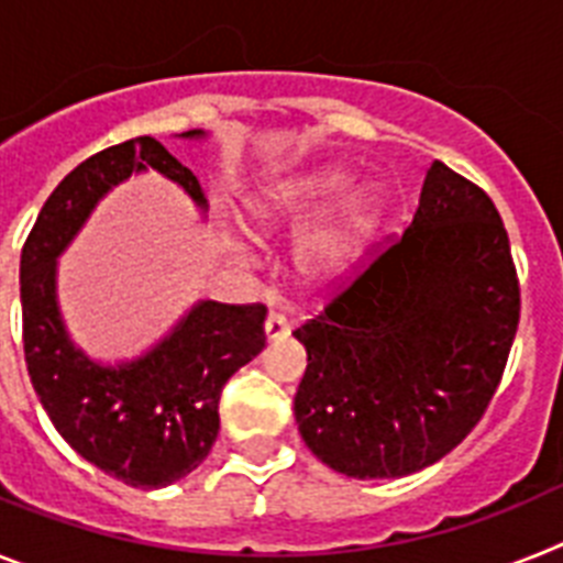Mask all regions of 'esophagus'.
I'll list each match as a JSON object with an SVG mask.
<instances>
[{"label": "esophagus", "instance_id": "esophagus-1", "mask_svg": "<svg viewBox=\"0 0 563 563\" xmlns=\"http://www.w3.org/2000/svg\"><path fill=\"white\" fill-rule=\"evenodd\" d=\"M263 331H266L268 342H280V340H286L288 331H291V325H288L286 314H280V311H268Z\"/></svg>", "mask_w": 563, "mask_h": 563}]
</instances>
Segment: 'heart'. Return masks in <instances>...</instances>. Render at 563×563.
Listing matches in <instances>:
<instances>
[{
	"label": "heart",
	"mask_w": 563,
	"mask_h": 563,
	"mask_svg": "<svg viewBox=\"0 0 563 563\" xmlns=\"http://www.w3.org/2000/svg\"><path fill=\"white\" fill-rule=\"evenodd\" d=\"M351 187L354 175L342 166H317L261 180L241 198L243 229L252 238H275L311 222L291 246V272L311 291L334 288L354 275L388 218L383 192L363 187L349 196ZM232 249L241 252L243 243L232 238Z\"/></svg>",
	"instance_id": "1"
}]
</instances>
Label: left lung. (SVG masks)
<instances>
[{
  "mask_svg": "<svg viewBox=\"0 0 563 563\" xmlns=\"http://www.w3.org/2000/svg\"><path fill=\"white\" fill-rule=\"evenodd\" d=\"M518 325V280L493 200L433 161L399 243L295 331L309 365L295 419L351 478H402L482 419Z\"/></svg>",
  "mask_w": 563,
  "mask_h": 563,
  "instance_id": "left-lung-1",
  "label": "left lung"
}]
</instances>
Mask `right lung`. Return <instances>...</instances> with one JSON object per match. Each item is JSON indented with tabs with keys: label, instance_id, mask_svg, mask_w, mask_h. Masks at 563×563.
<instances>
[{
	"label": "right lung",
	"instance_id": "add662e5",
	"mask_svg": "<svg viewBox=\"0 0 563 563\" xmlns=\"http://www.w3.org/2000/svg\"><path fill=\"white\" fill-rule=\"evenodd\" d=\"M175 139L207 141L209 133ZM150 169L203 207L198 178L164 144L141 135L110 146L53 189L22 249L19 286L24 363L51 422L85 462L124 485L155 490L209 456L223 385L266 345V309L198 300L150 349L115 363L96 360L73 340L58 302V257L112 189Z\"/></svg>",
	"mask_w": 563,
	"mask_h": 563
}]
</instances>
